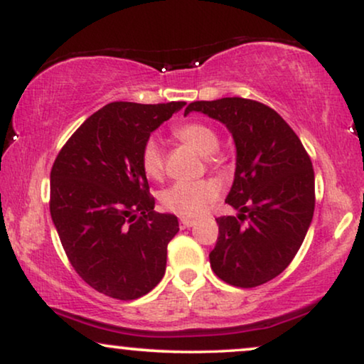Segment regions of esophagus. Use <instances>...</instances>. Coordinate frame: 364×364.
I'll return each instance as SVG.
<instances>
[{
  "instance_id": "obj_1",
  "label": "esophagus",
  "mask_w": 364,
  "mask_h": 364,
  "mask_svg": "<svg viewBox=\"0 0 364 364\" xmlns=\"http://www.w3.org/2000/svg\"><path fill=\"white\" fill-rule=\"evenodd\" d=\"M193 220H191V218H181V228H188V227H192L193 225Z\"/></svg>"
}]
</instances>
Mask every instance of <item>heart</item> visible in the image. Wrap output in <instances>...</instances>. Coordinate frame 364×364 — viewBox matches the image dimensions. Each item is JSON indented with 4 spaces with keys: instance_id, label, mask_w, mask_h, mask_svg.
Returning a JSON list of instances; mask_svg holds the SVG:
<instances>
[{
    "instance_id": "b5f03b06",
    "label": "heart",
    "mask_w": 364,
    "mask_h": 364,
    "mask_svg": "<svg viewBox=\"0 0 364 364\" xmlns=\"http://www.w3.org/2000/svg\"><path fill=\"white\" fill-rule=\"evenodd\" d=\"M172 136L188 147L196 149L198 154L205 156V162L210 167L222 164L218 154V134L205 122L191 121L178 124L173 127ZM141 167L149 178H161L164 173V152L161 142L156 137H149L141 149ZM218 196V183L212 178H200L193 182H176L164 188L161 193L162 205L177 215L200 217Z\"/></svg>"
}]
</instances>
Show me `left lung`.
Returning <instances> with one entry per match:
<instances>
[{"mask_svg":"<svg viewBox=\"0 0 364 364\" xmlns=\"http://www.w3.org/2000/svg\"><path fill=\"white\" fill-rule=\"evenodd\" d=\"M223 122L237 147L235 181L225 202L238 215L217 218L210 252L215 275L228 285L253 288L290 265L315 210V172L295 131L267 104L243 97L191 102Z\"/></svg>","mask_w":364,"mask_h":364,"instance_id":"1","label":"left lung"}]
</instances>
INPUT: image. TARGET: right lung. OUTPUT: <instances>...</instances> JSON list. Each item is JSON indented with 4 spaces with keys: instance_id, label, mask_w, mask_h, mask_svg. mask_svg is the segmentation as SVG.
Here are the masks:
<instances>
[{
    "instance_id": "right-lung-1",
    "label": "right lung",
    "mask_w": 364,
    "mask_h": 364,
    "mask_svg": "<svg viewBox=\"0 0 364 364\" xmlns=\"http://www.w3.org/2000/svg\"><path fill=\"white\" fill-rule=\"evenodd\" d=\"M183 106L107 104L77 127L53 164L49 212L59 240L77 275L102 295L136 300L166 273L178 220L154 210L141 149Z\"/></svg>"
}]
</instances>
